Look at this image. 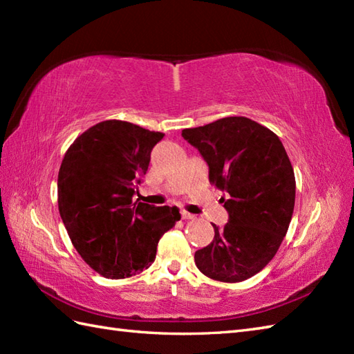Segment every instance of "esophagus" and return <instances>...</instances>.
Wrapping results in <instances>:
<instances>
[{"instance_id": "1", "label": "esophagus", "mask_w": 354, "mask_h": 354, "mask_svg": "<svg viewBox=\"0 0 354 354\" xmlns=\"http://www.w3.org/2000/svg\"><path fill=\"white\" fill-rule=\"evenodd\" d=\"M181 216H183V219H184V221L194 219V214H190L189 212H185V209H183V212H181Z\"/></svg>"}]
</instances>
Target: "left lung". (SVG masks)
I'll return each mask as SVG.
<instances>
[{
    "mask_svg": "<svg viewBox=\"0 0 354 354\" xmlns=\"http://www.w3.org/2000/svg\"><path fill=\"white\" fill-rule=\"evenodd\" d=\"M183 137L208 164L212 185L228 193L230 219L194 252L202 274L223 283L248 280L274 259L295 205V175L283 142L246 117H225L184 129Z\"/></svg>",
    "mask_w": 354,
    "mask_h": 354,
    "instance_id": "left-lung-1",
    "label": "left lung"
}]
</instances>
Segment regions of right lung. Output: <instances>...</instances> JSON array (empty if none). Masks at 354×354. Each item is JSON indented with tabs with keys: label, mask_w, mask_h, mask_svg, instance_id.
<instances>
[{
	"label": "right lung",
	"mask_w": 354,
	"mask_h": 354,
	"mask_svg": "<svg viewBox=\"0 0 354 354\" xmlns=\"http://www.w3.org/2000/svg\"><path fill=\"white\" fill-rule=\"evenodd\" d=\"M162 132L122 120L89 127L66 150L57 176V204L71 242L106 278L132 277L152 265L178 207L132 202L150 152Z\"/></svg>",
	"instance_id": "obj_1"
}]
</instances>
